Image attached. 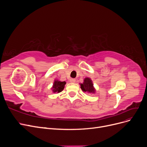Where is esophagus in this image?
Instances as JSON below:
<instances>
[{
  "label": "esophagus",
  "mask_w": 147,
  "mask_h": 147,
  "mask_svg": "<svg viewBox=\"0 0 147 147\" xmlns=\"http://www.w3.org/2000/svg\"><path fill=\"white\" fill-rule=\"evenodd\" d=\"M70 82L71 83H75V82H76V80L74 79V78H72V79L70 80Z\"/></svg>",
  "instance_id": "obj_1"
}]
</instances>
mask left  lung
Listing matches in <instances>:
<instances>
[{
    "mask_svg": "<svg viewBox=\"0 0 147 147\" xmlns=\"http://www.w3.org/2000/svg\"><path fill=\"white\" fill-rule=\"evenodd\" d=\"M81 89L84 92L95 93V88L93 86V83L90 78H85L83 83L80 84Z\"/></svg>",
    "mask_w": 147,
    "mask_h": 147,
    "instance_id": "left-lung-1",
    "label": "left lung"
}]
</instances>
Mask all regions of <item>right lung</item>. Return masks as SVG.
Here are the masks:
<instances>
[{"label":"right lung","mask_w":147,"mask_h":147,"mask_svg":"<svg viewBox=\"0 0 147 147\" xmlns=\"http://www.w3.org/2000/svg\"><path fill=\"white\" fill-rule=\"evenodd\" d=\"M65 84V82H61L57 80H55L54 83H53V86L52 87V91L53 92L57 93L61 92L64 90Z\"/></svg>","instance_id":"obj_1"}]
</instances>
